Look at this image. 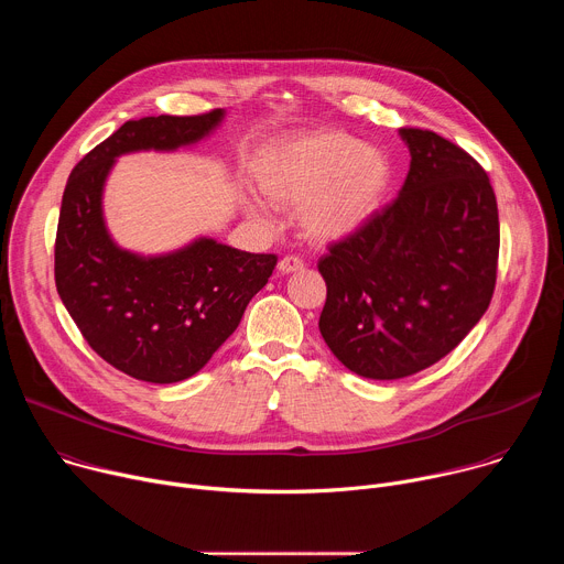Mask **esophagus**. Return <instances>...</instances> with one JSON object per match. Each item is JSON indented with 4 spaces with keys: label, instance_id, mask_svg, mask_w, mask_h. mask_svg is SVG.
<instances>
[{
    "label": "esophagus",
    "instance_id": "1",
    "mask_svg": "<svg viewBox=\"0 0 564 564\" xmlns=\"http://www.w3.org/2000/svg\"><path fill=\"white\" fill-rule=\"evenodd\" d=\"M305 265H303V261L301 259H296V257H285V259H281L279 261V272L281 274H294V272H301Z\"/></svg>",
    "mask_w": 564,
    "mask_h": 564
}]
</instances>
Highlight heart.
<instances>
[{
  "mask_svg": "<svg viewBox=\"0 0 564 564\" xmlns=\"http://www.w3.org/2000/svg\"><path fill=\"white\" fill-rule=\"evenodd\" d=\"M259 189L281 207H299V225L314 243H341L381 212L392 183L383 149L344 129H316L288 140L263 158ZM248 212L265 216L248 200Z\"/></svg>",
  "mask_w": 564,
  "mask_h": 564,
  "instance_id": "obj_1",
  "label": "heart"
}]
</instances>
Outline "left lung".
I'll return each mask as SVG.
<instances>
[{
  "mask_svg": "<svg viewBox=\"0 0 564 564\" xmlns=\"http://www.w3.org/2000/svg\"><path fill=\"white\" fill-rule=\"evenodd\" d=\"M411 170L397 200L318 261V330L366 379H401L446 357L487 312L500 220L487 172L451 140L399 129Z\"/></svg>",
  "mask_w": 564,
  "mask_h": 564,
  "instance_id": "1",
  "label": "left lung"
}]
</instances>
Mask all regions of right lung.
I'll return each mask as SVG.
<instances>
[{"mask_svg": "<svg viewBox=\"0 0 564 564\" xmlns=\"http://www.w3.org/2000/svg\"><path fill=\"white\" fill-rule=\"evenodd\" d=\"M225 109L124 122L70 172L55 238V285L75 326L113 368L149 383L196 375L238 328L268 283L274 254H250L196 236L140 254L116 243L105 218V187L120 155L174 153L209 138Z\"/></svg>", "mask_w": 564, "mask_h": 564, "instance_id": "right-lung-1", "label": "right lung"}]
</instances>
